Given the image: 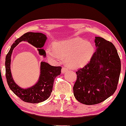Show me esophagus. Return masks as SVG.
Returning <instances> with one entry per match:
<instances>
[{"label":"esophagus","instance_id":"esophagus-1","mask_svg":"<svg viewBox=\"0 0 126 126\" xmlns=\"http://www.w3.org/2000/svg\"><path fill=\"white\" fill-rule=\"evenodd\" d=\"M68 69L67 68H62V69H61V73L64 74V73H66V72L68 71Z\"/></svg>","mask_w":126,"mask_h":126}]
</instances>
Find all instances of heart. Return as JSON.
Masks as SVG:
<instances>
[{
  "label": "heart",
  "mask_w": 126,
  "mask_h": 126,
  "mask_svg": "<svg viewBox=\"0 0 126 126\" xmlns=\"http://www.w3.org/2000/svg\"><path fill=\"white\" fill-rule=\"evenodd\" d=\"M94 52V47L91 42L79 38L56 41L54 47L49 46L46 49V55L51 61H61L65 58L67 65L72 69L85 66Z\"/></svg>",
  "instance_id": "heart-1"
}]
</instances>
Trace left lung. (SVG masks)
Here are the masks:
<instances>
[{"label": "left lung", "mask_w": 126, "mask_h": 126, "mask_svg": "<svg viewBox=\"0 0 126 126\" xmlns=\"http://www.w3.org/2000/svg\"><path fill=\"white\" fill-rule=\"evenodd\" d=\"M96 51L89 63L76 72L73 94L79 102L94 105L104 101L116 91L121 63L112 43L95 37Z\"/></svg>", "instance_id": "1"}]
</instances>
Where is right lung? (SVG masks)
<instances>
[{"mask_svg":"<svg viewBox=\"0 0 126 126\" xmlns=\"http://www.w3.org/2000/svg\"><path fill=\"white\" fill-rule=\"evenodd\" d=\"M47 37L41 32H28L24 34L12 45L7 54L5 61L6 77L10 88L17 96L25 102L38 103L47 100L53 90L54 79L61 73V66H53L46 62H41L40 75L37 82L32 87L22 88L15 83L11 71V55L13 50L22 41L27 42L37 48L39 54L46 57V52L44 49Z\"/></svg>","mask_w":126,"mask_h":126,"instance_id":"1","label":"right lung"}]
</instances>
